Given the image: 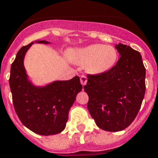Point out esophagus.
I'll return each instance as SVG.
<instances>
[{"label": "esophagus", "instance_id": "34e87169", "mask_svg": "<svg viewBox=\"0 0 158 158\" xmlns=\"http://www.w3.org/2000/svg\"><path fill=\"white\" fill-rule=\"evenodd\" d=\"M80 83H81V84L84 86V85H85L87 83V77L85 76V75H82L81 77H80Z\"/></svg>", "mask_w": 158, "mask_h": 158}]
</instances>
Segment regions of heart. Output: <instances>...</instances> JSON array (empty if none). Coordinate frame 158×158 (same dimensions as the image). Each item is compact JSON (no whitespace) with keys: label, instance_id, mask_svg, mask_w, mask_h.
<instances>
[{"label":"heart","instance_id":"1","mask_svg":"<svg viewBox=\"0 0 158 158\" xmlns=\"http://www.w3.org/2000/svg\"><path fill=\"white\" fill-rule=\"evenodd\" d=\"M69 58L78 64H86L87 71L90 74H99L108 71L115 65L118 53L112 46L94 44L71 51Z\"/></svg>","mask_w":158,"mask_h":158}]
</instances>
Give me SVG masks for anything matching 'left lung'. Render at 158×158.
Segmentation results:
<instances>
[{"label": "left lung", "mask_w": 158, "mask_h": 158, "mask_svg": "<svg viewBox=\"0 0 158 158\" xmlns=\"http://www.w3.org/2000/svg\"><path fill=\"white\" fill-rule=\"evenodd\" d=\"M115 65L99 74H88L84 89L88 109L100 129L116 132L127 128L138 115L144 98L146 69L138 51L121 43Z\"/></svg>", "instance_id": "left-lung-1"}]
</instances>
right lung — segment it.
I'll return each instance as SVG.
<instances>
[{"instance_id": "right-lung-1", "label": "right lung", "mask_w": 158, "mask_h": 158, "mask_svg": "<svg viewBox=\"0 0 158 158\" xmlns=\"http://www.w3.org/2000/svg\"><path fill=\"white\" fill-rule=\"evenodd\" d=\"M32 44L21 48L11 64L9 83L15 110L22 124L33 132L41 135L59 134L65 127L69 109L83 86L79 76L43 88L33 86L23 67V57Z\"/></svg>"}]
</instances>
